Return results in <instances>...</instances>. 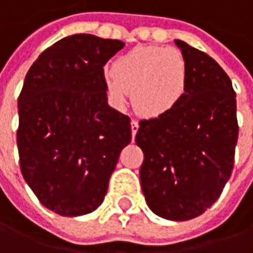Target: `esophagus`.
Listing matches in <instances>:
<instances>
[{
    "label": "esophagus",
    "mask_w": 253,
    "mask_h": 253,
    "mask_svg": "<svg viewBox=\"0 0 253 253\" xmlns=\"http://www.w3.org/2000/svg\"><path fill=\"white\" fill-rule=\"evenodd\" d=\"M137 130H139V123L136 120H131V134H133V137L136 136Z\"/></svg>",
    "instance_id": "obj_1"
}]
</instances>
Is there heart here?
Instances as JSON below:
<instances>
[{
	"mask_svg": "<svg viewBox=\"0 0 253 253\" xmlns=\"http://www.w3.org/2000/svg\"><path fill=\"white\" fill-rule=\"evenodd\" d=\"M106 88L120 106L133 93V106L144 117H162L177 107L187 87V66L179 50L140 45L120 55L104 73Z\"/></svg>",
	"mask_w": 253,
	"mask_h": 253,
	"instance_id": "1",
	"label": "heart"
}]
</instances>
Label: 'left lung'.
Returning <instances> with one entry per match:
<instances>
[{
  "label": "left lung",
  "instance_id": "1",
  "mask_svg": "<svg viewBox=\"0 0 253 253\" xmlns=\"http://www.w3.org/2000/svg\"><path fill=\"white\" fill-rule=\"evenodd\" d=\"M187 66V87L174 110L141 120V190L153 213L169 220L202 215L229 180L238 141L236 94L212 57L174 40Z\"/></svg>",
  "mask_w": 253,
  "mask_h": 253
}]
</instances>
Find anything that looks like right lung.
Wrapping results in <instances>:
<instances>
[{
    "instance_id": "obj_1",
    "label": "right lung",
    "mask_w": 253,
    "mask_h": 253,
    "mask_svg": "<svg viewBox=\"0 0 253 253\" xmlns=\"http://www.w3.org/2000/svg\"><path fill=\"white\" fill-rule=\"evenodd\" d=\"M125 47L91 34L63 38L40 54L18 97L17 146L25 182L61 216L96 211L120 152L128 116L107 104L103 67Z\"/></svg>"
}]
</instances>
